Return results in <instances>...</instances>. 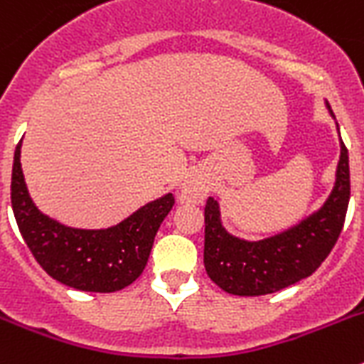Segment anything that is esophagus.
I'll return each instance as SVG.
<instances>
[{
    "label": "esophagus",
    "mask_w": 364,
    "mask_h": 364,
    "mask_svg": "<svg viewBox=\"0 0 364 364\" xmlns=\"http://www.w3.org/2000/svg\"><path fill=\"white\" fill-rule=\"evenodd\" d=\"M205 193H208V186L198 176H188L182 182V186H180V195H182V198L186 202H191V204H202L205 198Z\"/></svg>",
    "instance_id": "1"
}]
</instances>
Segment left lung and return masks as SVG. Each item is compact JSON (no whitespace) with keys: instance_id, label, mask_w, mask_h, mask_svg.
<instances>
[{"instance_id":"obj_1","label":"left lung","mask_w":364,"mask_h":364,"mask_svg":"<svg viewBox=\"0 0 364 364\" xmlns=\"http://www.w3.org/2000/svg\"><path fill=\"white\" fill-rule=\"evenodd\" d=\"M326 107L333 117L328 102ZM348 200V149L343 140L336 184L326 202L310 217L268 239L244 240L228 233L222 226L218 202L210 197L204 210L205 272L222 290L240 297L275 294L310 277L336 246Z\"/></svg>"}]
</instances>
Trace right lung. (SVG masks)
<instances>
[{
	"label": "right lung",
	"mask_w": 364,
	"mask_h": 364,
	"mask_svg": "<svg viewBox=\"0 0 364 364\" xmlns=\"http://www.w3.org/2000/svg\"><path fill=\"white\" fill-rule=\"evenodd\" d=\"M21 142L12 164L11 202L19 233L38 264L62 284L83 291L111 294L142 275L154 235L175 204L173 193L147 202L117 226L80 230L47 217L27 191L21 171Z\"/></svg>",
	"instance_id": "obj_1"
}]
</instances>
